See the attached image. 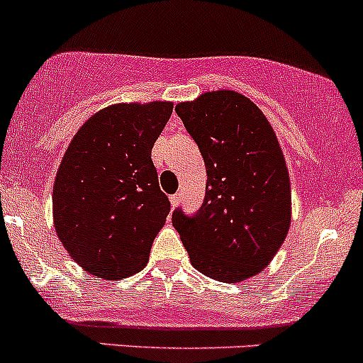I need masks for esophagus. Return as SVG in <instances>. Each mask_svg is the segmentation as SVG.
<instances>
[{"label":"esophagus","instance_id":"1","mask_svg":"<svg viewBox=\"0 0 363 363\" xmlns=\"http://www.w3.org/2000/svg\"><path fill=\"white\" fill-rule=\"evenodd\" d=\"M181 198H182L181 193H175V194H172V196H170V205H172V208H175V206L181 203Z\"/></svg>","mask_w":363,"mask_h":363}]
</instances>
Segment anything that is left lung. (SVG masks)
Listing matches in <instances>:
<instances>
[{"mask_svg": "<svg viewBox=\"0 0 363 363\" xmlns=\"http://www.w3.org/2000/svg\"><path fill=\"white\" fill-rule=\"evenodd\" d=\"M175 111L196 141L206 167L201 208L172 225L191 264L220 282L262 272L281 248L291 222V188L272 125L236 91H212Z\"/></svg>", "mask_w": 363, "mask_h": 363, "instance_id": "left-lung-1", "label": "left lung"}]
</instances>
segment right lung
Segmentation results:
<instances>
[{
    "label": "right lung",
    "mask_w": 363,
    "mask_h": 363,
    "mask_svg": "<svg viewBox=\"0 0 363 363\" xmlns=\"http://www.w3.org/2000/svg\"><path fill=\"white\" fill-rule=\"evenodd\" d=\"M170 101L117 103L77 130L53 186L55 229L86 272L106 281L148 264L170 201L151 150L172 115Z\"/></svg>",
    "instance_id": "obj_1"
}]
</instances>
